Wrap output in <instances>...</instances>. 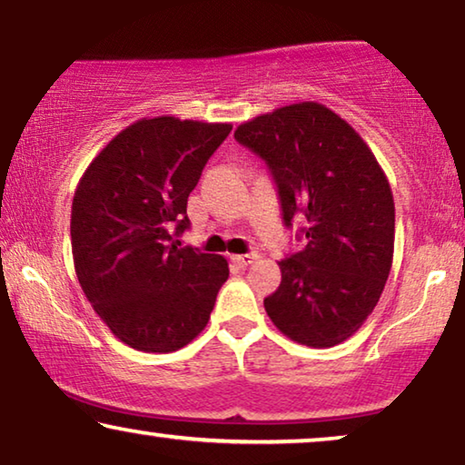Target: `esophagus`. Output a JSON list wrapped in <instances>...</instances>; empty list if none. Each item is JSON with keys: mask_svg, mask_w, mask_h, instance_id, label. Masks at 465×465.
Instances as JSON below:
<instances>
[{"mask_svg": "<svg viewBox=\"0 0 465 465\" xmlns=\"http://www.w3.org/2000/svg\"><path fill=\"white\" fill-rule=\"evenodd\" d=\"M256 258H258V253H234V256H231L232 262L239 264V266L252 264Z\"/></svg>", "mask_w": 465, "mask_h": 465, "instance_id": "1", "label": "esophagus"}]
</instances>
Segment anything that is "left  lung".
Listing matches in <instances>:
<instances>
[{
  "label": "left lung",
  "instance_id": "1",
  "mask_svg": "<svg viewBox=\"0 0 465 465\" xmlns=\"http://www.w3.org/2000/svg\"><path fill=\"white\" fill-rule=\"evenodd\" d=\"M277 183L283 224L302 215L304 250L279 262L264 298L272 323L307 347L347 341L377 307L390 277L396 209L390 182L351 124L302 101L237 126Z\"/></svg>",
  "mask_w": 465,
  "mask_h": 465
}]
</instances>
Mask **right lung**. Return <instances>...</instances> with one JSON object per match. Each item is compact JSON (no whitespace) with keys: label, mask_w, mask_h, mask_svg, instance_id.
Returning <instances> with one entry per match:
<instances>
[{"label":"right lung","mask_w":465,"mask_h":465,"mask_svg":"<svg viewBox=\"0 0 465 465\" xmlns=\"http://www.w3.org/2000/svg\"><path fill=\"white\" fill-rule=\"evenodd\" d=\"M232 124L137 120L88 164L72 205L78 282L105 326L145 353L188 345L228 279L218 253L182 247L188 196Z\"/></svg>","instance_id":"1"}]
</instances>
